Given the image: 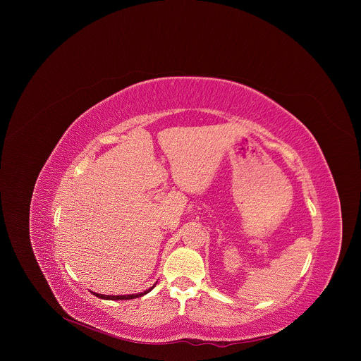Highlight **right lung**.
<instances>
[{
	"instance_id": "obj_1",
	"label": "right lung",
	"mask_w": 361,
	"mask_h": 361,
	"mask_svg": "<svg viewBox=\"0 0 361 361\" xmlns=\"http://www.w3.org/2000/svg\"><path fill=\"white\" fill-rule=\"evenodd\" d=\"M154 288V286H153ZM153 288H150L149 290L143 292V293H137V295H128V296H105V295H99V293H94V296L100 298V299H105V300H129V299H136V298H140L146 293H149Z\"/></svg>"
}]
</instances>
